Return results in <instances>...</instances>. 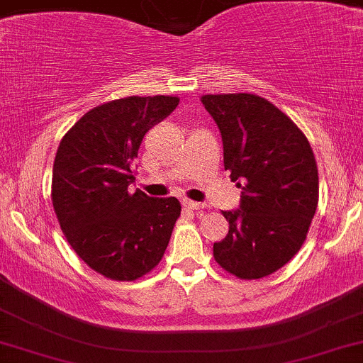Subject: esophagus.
Returning <instances> with one entry per match:
<instances>
[{
  "instance_id": "obj_1",
  "label": "esophagus",
  "mask_w": 363,
  "mask_h": 363,
  "mask_svg": "<svg viewBox=\"0 0 363 363\" xmlns=\"http://www.w3.org/2000/svg\"><path fill=\"white\" fill-rule=\"evenodd\" d=\"M184 206L188 210H201L203 206V203H198V201H191V200H184Z\"/></svg>"
}]
</instances>
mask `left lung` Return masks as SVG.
<instances>
[{
    "label": "left lung",
    "mask_w": 363,
    "mask_h": 363,
    "mask_svg": "<svg viewBox=\"0 0 363 363\" xmlns=\"http://www.w3.org/2000/svg\"><path fill=\"white\" fill-rule=\"evenodd\" d=\"M218 125L224 167L241 188L238 210L222 212L229 233L213 242L215 262L240 279H262L300 252L318 203V172L308 139L265 98L205 94Z\"/></svg>",
    "instance_id": "1"
}]
</instances>
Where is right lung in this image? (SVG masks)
<instances>
[{"instance_id": "right-lung-1", "label": "right lung", "mask_w": 363, "mask_h": 363, "mask_svg": "<svg viewBox=\"0 0 363 363\" xmlns=\"http://www.w3.org/2000/svg\"><path fill=\"white\" fill-rule=\"evenodd\" d=\"M179 105L175 96H129L103 103L72 125L53 163L51 201L74 252L111 281H136L160 264L177 198L130 193L143 138Z\"/></svg>"}]
</instances>
